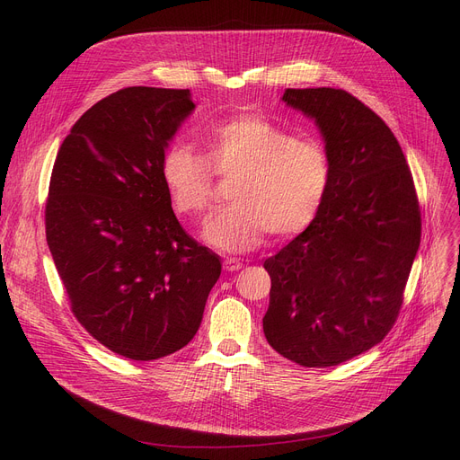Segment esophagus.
I'll return each instance as SVG.
<instances>
[{"mask_svg": "<svg viewBox=\"0 0 460 460\" xmlns=\"http://www.w3.org/2000/svg\"><path fill=\"white\" fill-rule=\"evenodd\" d=\"M240 269H243V262H240L238 259L227 257V259L224 261V270H227V272H236V270H240Z\"/></svg>", "mask_w": 460, "mask_h": 460, "instance_id": "34e87169", "label": "esophagus"}]
</instances>
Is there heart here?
<instances>
[{"label":"heart","instance_id":"obj_1","mask_svg":"<svg viewBox=\"0 0 460 460\" xmlns=\"http://www.w3.org/2000/svg\"><path fill=\"white\" fill-rule=\"evenodd\" d=\"M236 175L229 207L203 227L205 243L231 253L257 248L270 231L296 236L315 220L330 188L332 160L324 143L296 137L274 120L244 113L222 120L205 139V156L182 143L162 158V182L179 216L196 217L212 199L214 175Z\"/></svg>","mask_w":460,"mask_h":460}]
</instances>
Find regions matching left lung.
I'll use <instances>...</instances> for the list:
<instances>
[{"label":"left lung","mask_w":460,"mask_h":460,"mask_svg":"<svg viewBox=\"0 0 460 460\" xmlns=\"http://www.w3.org/2000/svg\"><path fill=\"white\" fill-rule=\"evenodd\" d=\"M319 127L332 160L313 224L264 261V337L304 367H332L392 330L421 238L414 179L388 125L343 89H287L281 99Z\"/></svg>","instance_id":"8db88e82"}]
</instances>
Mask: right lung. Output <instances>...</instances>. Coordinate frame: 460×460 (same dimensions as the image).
<instances>
[{
	"mask_svg": "<svg viewBox=\"0 0 460 460\" xmlns=\"http://www.w3.org/2000/svg\"><path fill=\"white\" fill-rule=\"evenodd\" d=\"M190 89L127 87L89 108L63 139L46 199V240L78 323L137 361L186 347L220 257L181 227L162 182Z\"/></svg>",
	"mask_w": 460,
	"mask_h": 460,
	"instance_id": "obj_1",
	"label": "right lung"
}]
</instances>
